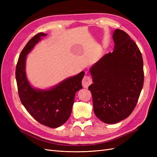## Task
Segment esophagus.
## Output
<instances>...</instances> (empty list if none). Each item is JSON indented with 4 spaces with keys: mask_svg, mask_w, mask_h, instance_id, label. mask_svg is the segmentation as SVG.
Masks as SVG:
<instances>
[{
    "mask_svg": "<svg viewBox=\"0 0 157 157\" xmlns=\"http://www.w3.org/2000/svg\"><path fill=\"white\" fill-rule=\"evenodd\" d=\"M92 83V80L91 77H89L88 75H85L82 81V86L84 88H88L90 84Z\"/></svg>",
    "mask_w": 157,
    "mask_h": 157,
    "instance_id": "obj_1",
    "label": "esophagus"
}]
</instances>
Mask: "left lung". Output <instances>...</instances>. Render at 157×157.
Here are the masks:
<instances>
[{
	"label": "left lung",
	"mask_w": 157,
	"mask_h": 157,
	"mask_svg": "<svg viewBox=\"0 0 157 157\" xmlns=\"http://www.w3.org/2000/svg\"><path fill=\"white\" fill-rule=\"evenodd\" d=\"M115 47L90 69L94 83L88 87L96 116L106 124L129 117L144 86V61L136 42L126 32L113 33Z\"/></svg>",
	"instance_id": "1"
}]
</instances>
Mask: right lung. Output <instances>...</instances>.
Wrapping results in <instances>:
<instances>
[{
    "label": "right lung",
    "instance_id": "obj_1",
    "mask_svg": "<svg viewBox=\"0 0 157 157\" xmlns=\"http://www.w3.org/2000/svg\"><path fill=\"white\" fill-rule=\"evenodd\" d=\"M46 35L43 33H38L23 48L16 65V78L19 97L28 113L40 124L57 128L69 119L75 94L82 88V80L84 72L82 71L75 77L63 80L50 90L33 88L26 77V56L41 38Z\"/></svg>",
    "mask_w": 157,
    "mask_h": 157
}]
</instances>
